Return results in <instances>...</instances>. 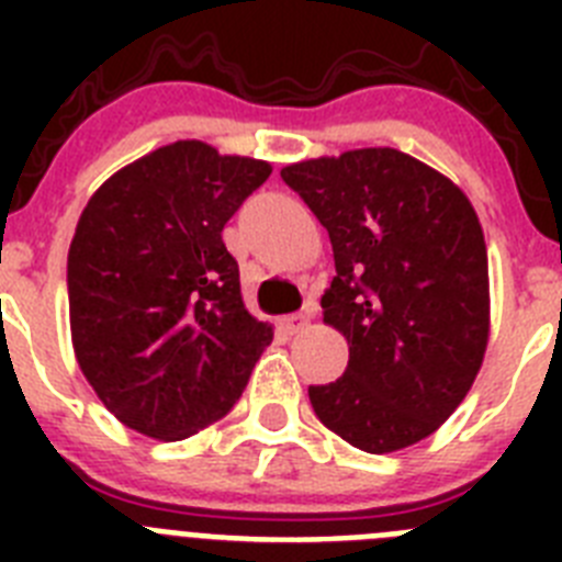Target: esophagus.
Instances as JSON below:
<instances>
[{"label": "esophagus", "mask_w": 562, "mask_h": 562, "mask_svg": "<svg viewBox=\"0 0 562 562\" xmlns=\"http://www.w3.org/2000/svg\"><path fill=\"white\" fill-rule=\"evenodd\" d=\"M306 324H310V315H306V312H292V315L281 317V329H284L286 335H295V331L304 329Z\"/></svg>", "instance_id": "34e87169"}]
</instances>
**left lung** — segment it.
I'll return each mask as SVG.
<instances>
[{
    "label": "left lung",
    "instance_id": "obj_1",
    "mask_svg": "<svg viewBox=\"0 0 562 562\" xmlns=\"http://www.w3.org/2000/svg\"><path fill=\"white\" fill-rule=\"evenodd\" d=\"M329 231L324 321L349 340L346 374L310 385L315 416L366 453L434 434L473 385L490 337L479 216L459 186L396 148L286 166Z\"/></svg>",
    "mask_w": 562,
    "mask_h": 562
}]
</instances>
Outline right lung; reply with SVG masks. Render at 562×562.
<instances>
[{
  "label": "right lung",
  "instance_id": "obj_1",
  "mask_svg": "<svg viewBox=\"0 0 562 562\" xmlns=\"http://www.w3.org/2000/svg\"><path fill=\"white\" fill-rule=\"evenodd\" d=\"M270 171L180 140L121 168L83 207L67 258L72 346L126 428L162 441L200 434L231 414L270 346L222 241Z\"/></svg>",
  "mask_w": 562,
  "mask_h": 562
}]
</instances>
